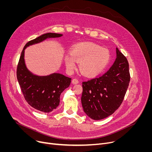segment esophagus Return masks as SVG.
<instances>
[{"label":"esophagus","mask_w":152,"mask_h":152,"mask_svg":"<svg viewBox=\"0 0 152 152\" xmlns=\"http://www.w3.org/2000/svg\"><path fill=\"white\" fill-rule=\"evenodd\" d=\"M72 83H73V84H78V83H79V81L77 80V79H73V80H72Z\"/></svg>","instance_id":"34e87169"}]
</instances>
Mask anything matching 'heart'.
Wrapping results in <instances>:
<instances>
[{
	"label": "heart",
	"mask_w": 152,
	"mask_h": 152,
	"mask_svg": "<svg viewBox=\"0 0 152 152\" xmlns=\"http://www.w3.org/2000/svg\"><path fill=\"white\" fill-rule=\"evenodd\" d=\"M65 63L69 71L76 68V62L79 63L81 72L89 76L99 74L105 68L110 60L108 50L96 44L85 42L75 45L70 54L65 55Z\"/></svg>",
	"instance_id": "obj_1"
}]
</instances>
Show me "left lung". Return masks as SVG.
Here are the masks:
<instances>
[{"instance_id": "obj_1", "label": "left lung", "mask_w": 152, "mask_h": 152, "mask_svg": "<svg viewBox=\"0 0 152 152\" xmlns=\"http://www.w3.org/2000/svg\"><path fill=\"white\" fill-rule=\"evenodd\" d=\"M116 58L104 75L83 82L81 103L85 113L94 120L111 115L122 103L130 81L129 63L116 47Z\"/></svg>"}]
</instances>
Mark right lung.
Returning <instances> with one entry per match:
<instances>
[{
  "label": "right lung",
  "instance_id": "1",
  "mask_svg": "<svg viewBox=\"0 0 152 152\" xmlns=\"http://www.w3.org/2000/svg\"><path fill=\"white\" fill-rule=\"evenodd\" d=\"M62 36L48 33L29 41L23 48L17 66V77L24 97L30 106L44 113L51 112L59 105L60 95L69 86L71 78L55 73L47 76L33 74L25 65V50L27 47L48 38Z\"/></svg>",
  "mask_w": 152,
  "mask_h": 152
}]
</instances>
